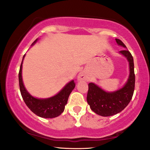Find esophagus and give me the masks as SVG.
I'll list each match as a JSON object with an SVG mask.
<instances>
[{"label": "esophagus", "mask_w": 150, "mask_h": 150, "mask_svg": "<svg viewBox=\"0 0 150 150\" xmlns=\"http://www.w3.org/2000/svg\"><path fill=\"white\" fill-rule=\"evenodd\" d=\"M88 79V76L86 72L85 71H81L80 73L77 75V80L79 81H83V80H87Z\"/></svg>", "instance_id": "34e87169"}]
</instances>
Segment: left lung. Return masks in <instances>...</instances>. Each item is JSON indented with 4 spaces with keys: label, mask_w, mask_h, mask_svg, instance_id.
Masks as SVG:
<instances>
[{
    "label": "left lung",
    "mask_w": 150,
    "mask_h": 150,
    "mask_svg": "<svg viewBox=\"0 0 150 150\" xmlns=\"http://www.w3.org/2000/svg\"><path fill=\"white\" fill-rule=\"evenodd\" d=\"M118 45L126 48L123 42L115 39ZM129 62V74L125 84L114 92H106L94 83H89L87 102L94 112L102 117H109L120 112L128 105L134 91L135 75L133 57L129 51H119Z\"/></svg>",
    "instance_id": "1"
}]
</instances>
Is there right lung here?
Returning <instances> with one entry per match:
<instances>
[{
    "mask_svg": "<svg viewBox=\"0 0 150 150\" xmlns=\"http://www.w3.org/2000/svg\"><path fill=\"white\" fill-rule=\"evenodd\" d=\"M37 40L38 39L35 40L31 45H34ZM25 56V55H24L18 74L20 91L24 101L27 107L38 117L46 119L58 117L64 110L70 94L75 86L74 80L68 83L58 93L53 97L46 99L35 98L26 90L22 78V69Z\"/></svg>",
    "mask_w": 150,
    "mask_h": 150,
    "instance_id": "add662e5",
    "label": "right lung"
}]
</instances>
